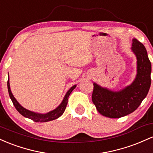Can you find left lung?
<instances>
[{
	"label": "left lung",
	"instance_id": "8db88e82",
	"mask_svg": "<svg viewBox=\"0 0 153 153\" xmlns=\"http://www.w3.org/2000/svg\"><path fill=\"white\" fill-rule=\"evenodd\" d=\"M131 50L137 57V75L128 86L119 91H111L94 83L93 103L104 117L120 118L138 108L148 94L151 85V62L145 47L137 39H132Z\"/></svg>",
	"mask_w": 153,
	"mask_h": 153
}]
</instances>
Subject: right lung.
<instances>
[{"label":"right lung","mask_w":153,"mask_h":153,"mask_svg":"<svg viewBox=\"0 0 153 153\" xmlns=\"http://www.w3.org/2000/svg\"><path fill=\"white\" fill-rule=\"evenodd\" d=\"M7 86H8V94H9V96L11 99L12 102H13V105H14L15 108H16V110L18 111L19 113L21 114L22 116H24V117H26V118H29L33 120L35 122H50V121L54 120V119H56L59 118L60 116L62 115V114L64 113L65 110V108L67 106V104H68V97L71 95V92L73 91V89H75V88L76 87V85L72 86L71 88L68 90V92L66 93L64 99H63L62 103L59 105L55 109L51 111L48 112L47 114H39L36 113V112L31 111L26 109L25 108L21 106L19 104V103L16 101V99H15V97L13 96V94L11 93V91H10V83H9V77H8V82H7Z\"/></svg>","instance_id":"right-lung-1"}]
</instances>
